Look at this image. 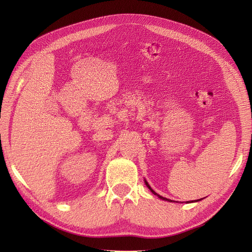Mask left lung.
<instances>
[{
	"mask_svg": "<svg viewBox=\"0 0 252 252\" xmlns=\"http://www.w3.org/2000/svg\"><path fill=\"white\" fill-rule=\"evenodd\" d=\"M145 184H146V186L150 189V191L152 192V193H154V194H156L158 197H159V199H161V200H164V201H168V202H172L171 200H169V199H166V197H164V196H161V195H159V194H158L156 191H154V190H152V188L149 186V184H148V183H147V181L146 180H145ZM202 199H200V200H195L194 202H199V201H201ZM193 202V201H192ZM186 203H190V202H186Z\"/></svg>",
	"mask_w": 252,
	"mask_h": 252,
	"instance_id": "obj_1",
	"label": "left lung"
}]
</instances>
